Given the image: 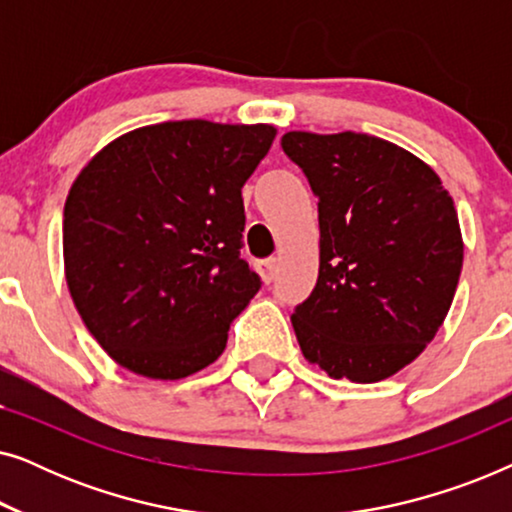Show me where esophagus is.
<instances>
[{"label": "esophagus", "instance_id": "34e87169", "mask_svg": "<svg viewBox=\"0 0 512 512\" xmlns=\"http://www.w3.org/2000/svg\"><path fill=\"white\" fill-rule=\"evenodd\" d=\"M258 272H261L263 282H265V284H270L272 279H275V272H277V263H275V258H265V261L258 263Z\"/></svg>", "mask_w": 512, "mask_h": 512}]
</instances>
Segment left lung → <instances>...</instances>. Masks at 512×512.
I'll return each instance as SVG.
<instances>
[{
    "instance_id": "8db88e82",
    "label": "left lung",
    "mask_w": 512,
    "mask_h": 512,
    "mask_svg": "<svg viewBox=\"0 0 512 512\" xmlns=\"http://www.w3.org/2000/svg\"><path fill=\"white\" fill-rule=\"evenodd\" d=\"M319 198V277L291 314L303 356L333 380H387L424 352L457 291L464 240L424 160L363 132H286Z\"/></svg>"
}]
</instances>
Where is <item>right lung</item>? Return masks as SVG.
Segmentation results:
<instances>
[{
	"label": "right lung",
	"mask_w": 512,
	"mask_h": 512,
	"mask_svg": "<svg viewBox=\"0 0 512 512\" xmlns=\"http://www.w3.org/2000/svg\"><path fill=\"white\" fill-rule=\"evenodd\" d=\"M275 135L202 118L144 125L74 179L62 221L69 296L118 366L181 380L223 354L261 289L240 258L242 186Z\"/></svg>",
	"instance_id": "1"
}]
</instances>
